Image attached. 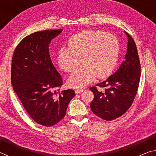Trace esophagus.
<instances>
[{
    "instance_id": "34e87169",
    "label": "esophagus",
    "mask_w": 156,
    "mask_h": 156,
    "mask_svg": "<svg viewBox=\"0 0 156 156\" xmlns=\"http://www.w3.org/2000/svg\"><path fill=\"white\" fill-rule=\"evenodd\" d=\"M83 91L84 90L83 89H77L75 90V93L76 94H80V93H82V92H83Z\"/></svg>"
}]
</instances>
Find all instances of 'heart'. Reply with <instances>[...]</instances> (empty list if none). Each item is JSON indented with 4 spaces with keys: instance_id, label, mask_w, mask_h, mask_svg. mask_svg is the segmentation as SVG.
<instances>
[{
    "instance_id": "1",
    "label": "heart",
    "mask_w": 156,
    "mask_h": 156,
    "mask_svg": "<svg viewBox=\"0 0 156 156\" xmlns=\"http://www.w3.org/2000/svg\"><path fill=\"white\" fill-rule=\"evenodd\" d=\"M69 47H62L58 54V63L66 72L74 71L69 85L80 88L96 78L103 79L112 73L119 56V42L115 36L99 30L84 31L71 37Z\"/></svg>"
}]
</instances>
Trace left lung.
Returning a JSON list of instances; mask_svg holds the SVG:
<instances>
[{
	"label": "left lung",
	"mask_w": 156,
	"mask_h": 156,
	"mask_svg": "<svg viewBox=\"0 0 156 156\" xmlns=\"http://www.w3.org/2000/svg\"><path fill=\"white\" fill-rule=\"evenodd\" d=\"M128 38L127 51L125 60L116 72L106 80L97 84L105 90L92 87L94 94L90 107L95 115L111 121L126 113L133 103L140 79V63L133 39L125 32Z\"/></svg>",
	"instance_id": "1"
}]
</instances>
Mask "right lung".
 <instances>
[{
    "instance_id": "right-lung-1",
    "label": "right lung",
    "mask_w": 156,
    "mask_h": 156,
    "mask_svg": "<svg viewBox=\"0 0 156 156\" xmlns=\"http://www.w3.org/2000/svg\"><path fill=\"white\" fill-rule=\"evenodd\" d=\"M56 30L36 31L25 37L16 48L12 61L13 89L30 117L39 125L51 126L65 117L75 96L72 89L57 94L62 78L50 58L49 46L61 33Z\"/></svg>"
}]
</instances>
